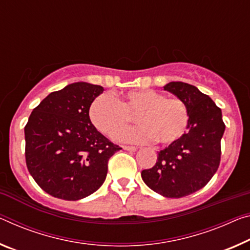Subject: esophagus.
Wrapping results in <instances>:
<instances>
[{
	"instance_id": "1",
	"label": "esophagus",
	"mask_w": 250,
	"mask_h": 250,
	"mask_svg": "<svg viewBox=\"0 0 250 250\" xmlns=\"http://www.w3.org/2000/svg\"><path fill=\"white\" fill-rule=\"evenodd\" d=\"M122 148H124L125 150H128V151H136V150L138 149L137 146H124Z\"/></svg>"
}]
</instances>
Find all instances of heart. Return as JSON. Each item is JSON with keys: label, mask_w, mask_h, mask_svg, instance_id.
Segmentation results:
<instances>
[{"label": "heart", "mask_w": 250, "mask_h": 250, "mask_svg": "<svg viewBox=\"0 0 250 250\" xmlns=\"http://www.w3.org/2000/svg\"><path fill=\"white\" fill-rule=\"evenodd\" d=\"M89 116L99 131L113 136L132 121L140 124L116 134V139L129 142L153 141L170 145L184 136L189 124V111L178 98H167L154 90H132L113 98L101 94L90 105Z\"/></svg>", "instance_id": "heart-1"}]
</instances>
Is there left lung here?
<instances>
[{
  "label": "left lung",
  "mask_w": 250,
  "mask_h": 250,
  "mask_svg": "<svg viewBox=\"0 0 250 250\" xmlns=\"http://www.w3.org/2000/svg\"><path fill=\"white\" fill-rule=\"evenodd\" d=\"M164 89L187 105L188 128L180 139L158 152L156 165L142 170L141 177L159 195L181 198L204 188L216 173L225 124L220 108L195 85L177 81Z\"/></svg>",
  "instance_id": "obj_1"
}]
</instances>
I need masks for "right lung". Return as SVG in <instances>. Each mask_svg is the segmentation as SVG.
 I'll use <instances>...</instances> for the list:
<instances>
[{"label": "right lung", "mask_w": 250, "mask_h": 250, "mask_svg": "<svg viewBox=\"0 0 250 250\" xmlns=\"http://www.w3.org/2000/svg\"><path fill=\"white\" fill-rule=\"evenodd\" d=\"M104 90L71 83L50 93L31 113L24 128L26 166L49 195L79 200L104 182L108 161L121 148L91 124L90 105Z\"/></svg>", "instance_id": "add662e5"}]
</instances>
